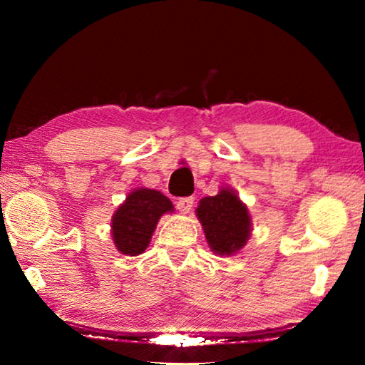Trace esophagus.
Instances as JSON below:
<instances>
[{"label": "esophagus", "instance_id": "34e87169", "mask_svg": "<svg viewBox=\"0 0 365 365\" xmlns=\"http://www.w3.org/2000/svg\"><path fill=\"white\" fill-rule=\"evenodd\" d=\"M193 197L191 196H185V197H177L175 200V206L178 211H180L182 214H187L190 212V209L193 207Z\"/></svg>", "mask_w": 365, "mask_h": 365}]
</instances>
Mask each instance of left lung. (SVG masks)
<instances>
[{
  "label": "left lung",
  "mask_w": 365,
  "mask_h": 365,
  "mask_svg": "<svg viewBox=\"0 0 365 365\" xmlns=\"http://www.w3.org/2000/svg\"><path fill=\"white\" fill-rule=\"evenodd\" d=\"M196 217L201 222L209 248L217 256H232L243 250L252 232L248 206L237 191L222 187L215 196L197 202Z\"/></svg>",
  "instance_id": "8db88e82"
}]
</instances>
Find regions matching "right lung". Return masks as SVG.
I'll return each instance as SVG.
<instances>
[{
    "label": "right lung",
    "instance_id": "1",
    "mask_svg": "<svg viewBox=\"0 0 365 365\" xmlns=\"http://www.w3.org/2000/svg\"><path fill=\"white\" fill-rule=\"evenodd\" d=\"M174 212V205L158 190L135 188L115 209L110 219V235L117 251L138 256L151 243L159 219Z\"/></svg>",
    "mask_w": 365,
    "mask_h": 365
}]
</instances>
